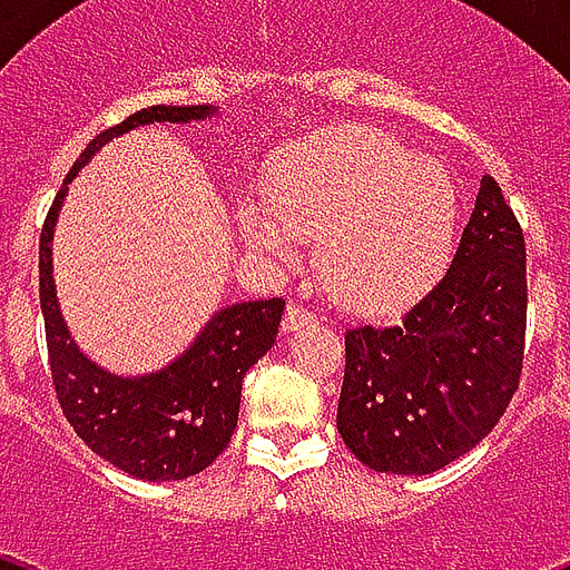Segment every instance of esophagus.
Segmentation results:
<instances>
[{
  "label": "esophagus",
  "mask_w": 570,
  "mask_h": 570,
  "mask_svg": "<svg viewBox=\"0 0 570 570\" xmlns=\"http://www.w3.org/2000/svg\"><path fill=\"white\" fill-rule=\"evenodd\" d=\"M316 322V313H311L302 304H289L284 313V334H293V331L304 328V325H313Z\"/></svg>",
  "instance_id": "obj_1"
}]
</instances>
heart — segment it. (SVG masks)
<instances>
[{"instance_id":"obj_1","label":"heart","mask_w":570,"mask_h":570,"mask_svg":"<svg viewBox=\"0 0 570 570\" xmlns=\"http://www.w3.org/2000/svg\"><path fill=\"white\" fill-rule=\"evenodd\" d=\"M459 215V186L441 163L366 127L286 141L268 163L266 200H239L245 242L277 263L320 236L322 286L355 313L396 311L423 295L450 259Z\"/></svg>"}]
</instances>
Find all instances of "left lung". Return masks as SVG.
Returning a JSON list of instances; mask_svg holds the SVG:
<instances>
[{
	"instance_id": "8db88e82",
	"label": "left lung",
	"mask_w": 570,
	"mask_h": 570,
	"mask_svg": "<svg viewBox=\"0 0 570 570\" xmlns=\"http://www.w3.org/2000/svg\"><path fill=\"white\" fill-rule=\"evenodd\" d=\"M523 334V230L494 177H482L446 275L396 325L346 331V446L366 468L405 476L461 459L512 402Z\"/></svg>"
}]
</instances>
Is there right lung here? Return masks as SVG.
<instances>
[{
  "label": "right lung",
  "instance_id": "obj_1",
  "mask_svg": "<svg viewBox=\"0 0 570 570\" xmlns=\"http://www.w3.org/2000/svg\"><path fill=\"white\" fill-rule=\"evenodd\" d=\"M215 111V106H150L100 132L73 163L40 230V311L61 411L100 459L147 482L195 476L227 450L239 420L242 379L275 346L286 302L230 304L213 313L195 343L168 366L147 375H115L79 352L61 320L52 281V230L67 183L106 141L147 124H189Z\"/></svg>",
  "mask_w": 570,
  "mask_h": 570
}]
</instances>
